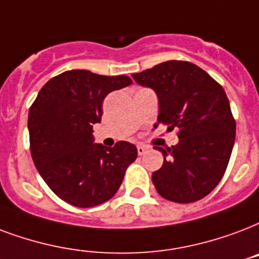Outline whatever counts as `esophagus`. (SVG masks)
<instances>
[{"label":"esophagus","mask_w":259,"mask_h":259,"mask_svg":"<svg viewBox=\"0 0 259 259\" xmlns=\"http://www.w3.org/2000/svg\"><path fill=\"white\" fill-rule=\"evenodd\" d=\"M148 147H145V145H137V152L138 155H144L145 152H147Z\"/></svg>","instance_id":"obj_1"}]
</instances>
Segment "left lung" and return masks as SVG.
<instances>
[{"instance_id":"obj_1","label":"left lung","mask_w":259,"mask_h":259,"mask_svg":"<svg viewBox=\"0 0 259 259\" xmlns=\"http://www.w3.org/2000/svg\"><path fill=\"white\" fill-rule=\"evenodd\" d=\"M159 100V123L179 129V143L155 147L164 156L152 182L165 200L189 204L204 198L222 181L235 143V121L223 87L187 61H167L132 74Z\"/></svg>"}]
</instances>
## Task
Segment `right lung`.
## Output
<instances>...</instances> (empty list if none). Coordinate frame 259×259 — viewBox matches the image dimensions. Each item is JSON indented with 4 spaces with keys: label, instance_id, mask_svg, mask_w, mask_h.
<instances>
[{
    "label": "right lung",
    "instance_id": "right-lung-1",
    "mask_svg": "<svg viewBox=\"0 0 259 259\" xmlns=\"http://www.w3.org/2000/svg\"><path fill=\"white\" fill-rule=\"evenodd\" d=\"M132 82L127 76L68 70L39 91L28 112L31 155L43 181L65 202L91 208L108 201L137 159L133 144L104 147L92 134L104 98Z\"/></svg>",
    "mask_w": 259,
    "mask_h": 259
}]
</instances>
